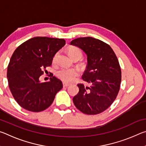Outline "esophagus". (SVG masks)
<instances>
[{"mask_svg":"<svg viewBox=\"0 0 146 146\" xmlns=\"http://www.w3.org/2000/svg\"><path fill=\"white\" fill-rule=\"evenodd\" d=\"M69 86H70V84H67V83H66V82H63V86H64V87H68Z\"/></svg>","mask_w":146,"mask_h":146,"instance_id":"1","label":"esophagus"}]
</instances>
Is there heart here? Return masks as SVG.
Instances as JSON below:
<instances>
[{"instance_id": "b5f03b06", "label": "heart", "mask_w": 146, "mask_h": 146, "mask_svg": "<svg viewBox=\"0 0 146 146\" xmlns=\"http://www.w3.org/2000/svg\"><path fill=\"white\" fill-rule=\"evenodd\" d=\"M68 53L70 58L73 60L80 59L82 56V51L76 47L71 46L69 48ZM56 55L54 56L53 61L56 60ZM78 75V71L75 68H60L56 71V76L66 83H70L75 79Z\"/></svg>"}]
</instances>
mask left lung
Listing matches in <instances>:
<instances>
[{
  "label": "left lung",
  "mask_w": 146,
  "mask_h": 146,
  "mask_svg": "<svg viewBox=\"0 0 146 146\" xmlns=\"http://www.w3.org/2000/svg\"><path fill=\"white\" fill-rule=\"evenodd\" d=\"M70 44L87 55L82 79L90 84L77 85L79 91L73 98L74 104L85 114H99L112 104L119 91L122 76L118 58L108 44L91 36L74 39Z\"/></svg>",
  "instance_id": "obj_1"
}]
</instances>
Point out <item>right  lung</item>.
Listing matches in <instances>:
<instances>
[{
    "label": "right lung",
    "instance_id": "obj_1",
    "mask_svg": "<svg viewBox=\"0 0 146 146\" xmlns=\"http://www.w3.org/2000/svg\"><path fill=\"white\" fill-rule=\"evenodd\" d=\"M65 44L62 38L36 36L15 50L8 66L7 78L12 95L22 108L40 112L52 104L56 94L62 88V82L53 75L49 82H41L39 78Z\"/></svg>",
    "mask_w": 146,
    "mask_h": 146
}]
</instances>
